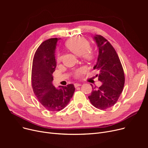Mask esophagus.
<instances>
[{
    "mask_svg": "<svg viewBox=\"0 0 148 148\" xmlns=\"http://www.w3.org/2000/svg\"><path fill=\"white\" fill-rule=\"evenodd\" d=\"M74 85L75 88H77V87H78V86H80L82 84L80 83H74Z\"/></svg>",
    "mask_w": 148,
    "mask_h": 148,
    "instance_id": "obj_1",
    "label": "esophagus"
}]
</instances>
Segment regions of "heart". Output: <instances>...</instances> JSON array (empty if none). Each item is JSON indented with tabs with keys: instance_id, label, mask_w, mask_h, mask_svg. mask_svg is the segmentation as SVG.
Here are the masks:
<instances>
[{
	"instance_id": "1",
	"label": "heart",
	"mask_w": 148,
	"mask_h": 148,
	"mask_svg": "<svg viewBox=\"0 0 148 148\" xmlns=\"http://www.w3.org/2000/svg\"><path fill=\"white\" fill-rule=\"evenodd\" d=\"M66 45L67 47L78 56H82L83 58L91 60L94 58V54L90 49V44L82 36L73 38L69 40ZM62 60V55L60 53H58L56 56V60L58 63H59ZM84 71L83 68H80L75 70L74 75L76 77H79L80 75Z\"/></svg>"
}]
</instances>
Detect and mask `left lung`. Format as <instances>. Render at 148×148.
Wrapping results in <instances>:
<instances>
[{
  "label": "left lung",
  "mask_w": 148,
  "mask_h": 148,
  "mask_svg": "<svg viewBox=\"0 0 148 148\" xmlns=\"http://www.w3.org/2000/svg\"><path fill=\"white\" fill-rule=\"evenodd\" d=\"M94 38L99 50L94 69L99 71L98 80L103 84L98 88L91 84L92 90L88 98L95 107L106 110L118 101L125 84V75L119 56L112 44L101 35H95Z\"/></svg>",
  "instance_id": "1"
}]
</instances>
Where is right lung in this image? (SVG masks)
I'll use <instances>...</instances> for the list:
<instances>
[{
    "label": "right lung",
    "mask_w": 148,
    "mask_h": 148,
    "mask_svg": "<svg viewBox=\"0 0 148 148\" xmlns=\"http://www.w3.org/2000/svg\"><path fill=\"white\" fill-rule=\"evenodd\" d=\"M58 40L57 38H50L41 43L35 53L32 68L34 94L42 106L51 112L64 109L75 91L73 84L59 86V89L52 84V74L56 67L54 51Z\"/></svg>",
    "instance_id": "right-lung-1"
}]
</instances>
